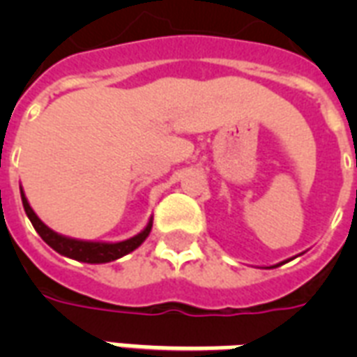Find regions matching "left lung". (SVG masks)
Wrapping results in <instances>:
<instances>
[{
    "label": "left lung",
    "instance_id": "obj_1",
    "mask_svg": "<svg viewBox=\"0 0 357 357\" xmlns=\"http://www.w3.org/2000/svg\"><path fill=\"white\" fill-rule=\"evenodd\" d=\"M302 254H304V252H302ZM302 254H298V255H302ZM298 255H294V257H298ZM294 257H289V259L282 261V263H276V265H272V266H265V268H276V266H280V265H285V263H289V261H291V259H294Z\"/></svg>",
    "mask_w": 357,
    "mask_h": 357
}]
</instances>
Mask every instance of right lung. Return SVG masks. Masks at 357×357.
<instances>
[{
    "mask_svg": "<svg viewBox=\"0 0 357 357\" xmlns=\"http://www.w3.org/2000/svg\"><path fill=\"white\" fill-rule=\"evenodd\" d=\"M20 195H22V204H24L25 215L29 217L33 228L36 229V234L40 235L42 241L47 246H52L55 252L64 255V257L81 261V263L100 265V263H111V261L120 259L123 255H128L129 252L139 248L140 244L148 238V235L151 231V226H153V218H150L148 224H146V228L140 234H137L131 238H126V241H120V243H103V241H85V238L66 237V235L53 231L50 226L42 222L38 215L33 211V207L29 206L27 198H25L24 189H20Z\"/></svg>",
    "mask_w": 357,
    "mask_h": 357,
    "instance_id": "right-lung-1",
    "label": "right lung"
}]
</instances>
